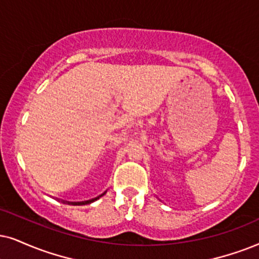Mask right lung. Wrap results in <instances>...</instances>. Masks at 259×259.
I'll use <instances>...</instances> for the list:
<instances>
[{"label": "right lung", "mask_w": 259, "mask_h": 259, "mask_svg": "<svg viewBox=\"0 0 259 259\" xmlns=\"http://www.w3.org/2000/svg\"><path fill=\"white\" fill-rule=\"evenodd\" d=\"M106 192V191H105ZM105 192H104V194H101L100 196H98V197H96V198H92V199H88V201H84V202H67L68 204H74V205H81V204H90V203H92V202H94V201H97V199H99L101 196H104L105 195ZM64 202V201H63ZM65 203V202H64Z\"/></svg>", "instance_id": "obj_1"}]
</instances>
